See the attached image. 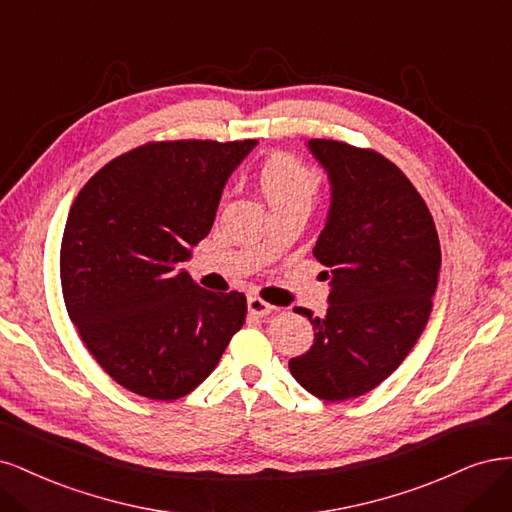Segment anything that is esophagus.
I'll return each mask as SVG.
<instances>
[{
	"instance_id": "esophagus-1",
	"label": "esophagus",
	"mask_w": 512,
	"mask_h": 512,
	"mask_svg": "<svg viewBox=\"0 0 512 512\" xmlns=\"http://www.w3.org/2000/svg\"><path fill=\"white\" fill-rule=\"evenodd\" d=\"M246 308H249V312L255 317H268L272 310H276L272 304L263 302L261 298H249V300H246Z\"/></svg>"
}]
</instances>
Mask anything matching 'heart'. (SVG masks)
Returning <instances> with one entry per match:
<instances>
[{
    "label": "heart",
    "instance_id": "obj_1",
    "mask_svg": "<svg viewBox=\"0 0 512 512\" xmlns=\"http://www.w3.org/2000/svg\"><path fill=\"white\" fill-rule=\"evenodd\" d=\"M319 176L298 157L276 153L259 170V191L272 210L308 206L315 200Z\"/></svg>",
    "mask_w": 512,
    "mask_h": 512
}]
</instances>
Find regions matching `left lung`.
<instances>
[{
	"label": "left lung",
	"instance_id": "1",
	"mask_svg": "<svg viewBox=\"0 0 512 512\" xmlns=\"http://www.w3.org/2000/svg\"><path fill=\"white\" fill-rule=\"evenodd\" d=\"M329 180L315 257L329 280L327 312L306 315L310 349L289 359L306 391L342 402L372 391L398 368L430 319L440 242L432 214L389 159L334 140H308Z\"/></svg>",
	"mask_w": 512,
	"mask_h": 512
}]
</instances>
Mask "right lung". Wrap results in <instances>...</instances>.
Masks as SVG:
<instances>
[{
	"instance_id": "1",
	"label": "right lung",
	"mask_w": 512,
	"mask_h": 512,
	"mask_svg": "<svg viewBox=\"0 0 512 512\" xmlns=\"http://www.w3.org/2000/svg\"><path fill=\"white\" fill-rule=\"evenodd\" d=\"M257 140L157 142L112 159L80 189L61 240L65 308L114 381L178 400L217 368L246 317L180 268L217 217L229 176Z\"/></svg>"
}]
</instances>
